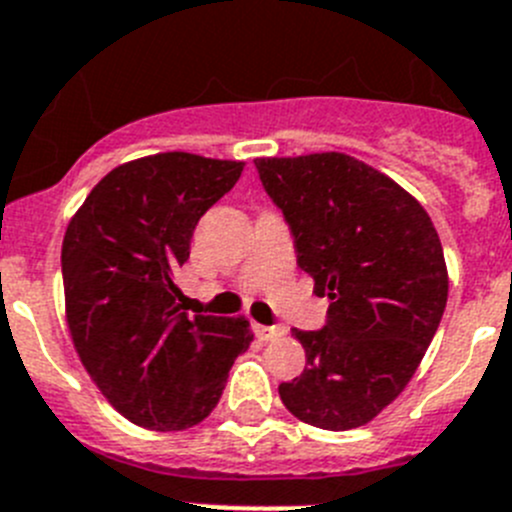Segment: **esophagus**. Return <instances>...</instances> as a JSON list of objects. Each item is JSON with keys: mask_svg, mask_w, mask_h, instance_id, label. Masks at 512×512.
<instances>
[{"mask_svg": "<svg viewBox=\"0 0 512 512\" xmlns=\"http://www.w3.org/2000/svg\"><path fill=\"white\" fill-rule=\"evenodd\" d=\"M255 336L260 338V341H275V338L285 336V328H280V326H260V323H255Z\"/></svg>", "mask_w": 512, "mask_h": 512, "instance_id": "1", "label": "esophagus"}]
</instances>
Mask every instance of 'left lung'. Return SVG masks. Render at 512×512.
<instances>
[{
  "label": "left lung",
  "mask_w": 512,
  "mask_h": 512,
  "mask_svg": "<svg viewBox=\"0 0 512 512\" xmlns=\"http://www.w3.org/2000/svg\"><path fill=\"white\" fill-rule=\"evenodd\" d=\"M255 166L313 293L331 298L323 331H293L305 369L280 384V399L310 427H364L407 389L442 321L450 278L437 229L404 186L356 156H270Z\"/></svg>",
  "instance_id": "obj_1"
}]
</instances>
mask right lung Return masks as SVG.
I'll use <instances>...</instances> for the list:
<instances>
[{
	"label": "right lung",
	"instance_id": "add662e5",
	"mask_svg": "<svg viewBox=\"0 0 512 512\" xmlns=\"http://www.w3.org/2000/svg\"><path fill=\"white\" fill-rule=\"evenodd\" d=\"M245 161L166 151L126 161L93 186L62 240L70 338L100 394L128 422L181 432L217 407L245 318L181 313L176 278L199 217Z\"/></svg>",
	"mask_w": 512,
	"mask_h": 512
}]
</instances>
